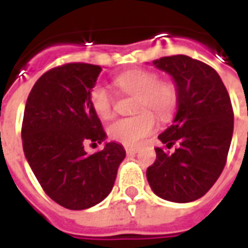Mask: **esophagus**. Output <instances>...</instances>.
<instances>
[{"label":"esophagus","instance_id":"34e87169","mask_svg":"<svg viewBox=\"0 0 248 248\" xmlns=\"http://www.w3.org/2000/svg\"><path fill=\"white\" fill-rule=\"evenodd\" d=\"M124 150H126V154H127V155H134V154H137V152H138V148L129 147V146H126V147H124Z\"/></svg>","mask_w":248,"mask_h":248}]
</instances>
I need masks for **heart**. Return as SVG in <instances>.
Here are the masks:
<instances>
[{
  "mask_svg": "<svg viewBox=\"0 0 248 248\" xmlns=\"http://www.w3.org/2000/svg\"><path fill=\"white\" fill-rule=\"evenodd\" d=\"M115 84L130 94H138L134 117H124L109 126V137L124 146H137L155 130L156 119L150 109L161 119H168L175 113L179 102V92L173 82L160 80V76L150 69H130L115 78ZM89 102L100 118L109 119L114 113V100L104 85L96 84L89 92Z\"/></svg>",
  "mask_w": 248,
  "mask_h": 248,
  "instance_id": "b5f03b06",
  "label": "heart"
}]
</instances>
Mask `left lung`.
Masks as SVG:
<instances>
[{"label":"left lung","instance_id":"obj_1","mask_svg":"<svg viewBox=\"0 0 248 248\" xmlns=\"http://www.w3.org/2000/svg\"><path fill=\"white\" fill-rule=\"evenodd\" d=\"M170 73L179 92L173 124L159 135L156 160L147 168L148 184L160 199L190 202L202 197L226 164L234 130L232 101L219 75L210 65L186 55L154 60Z\"/></svg>","mask_w":248,"mask_h":248}]
</instances>
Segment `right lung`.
Returning a JSON list of instances; mask_svg holds the SVG:
<instances>
[{
	"instance_id": "right-lung-1",
	"label": "right lung",
	"mask_w": 248,
	"mask_h": 248,
	"mask_svg": "<svg viewBox=\"0 0 248 248\" xmlns=\"http://www.w3.org/2000/svg\"><path fill=\"white\" fill-rule=\"evenodd\" d=\"M100 65L67 63L43 73L27 97L22 144L46 194L71 210L94 206L111 192L126 156L119 143L89 155L85 144L104 142L106 133L89 102Z\"/></svg>"
}]
</instances>
